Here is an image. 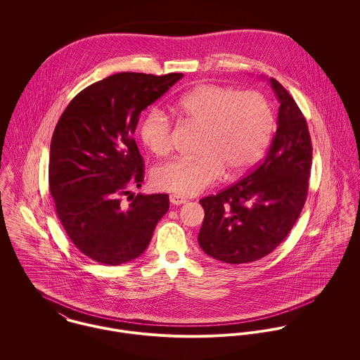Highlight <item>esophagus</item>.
Instances as JSON below:
<instances>
[{
    "mask_svg": "<svg viewBox=\"0 0 360 360\" xmlns=\"http://www.w3.org/2000/svg\"><path fill=\"white\" fill-rule=\"evenodd\" d=\"M169 200H170V204H173V205L186 204V198H183L181 195H177V194H172V195L169 197Z\"/></svg>",
    "mask_w": 360,
    "mask_h": 360,
    "instance_id": "1",
    "label": "esophagus"
}]
</instances>
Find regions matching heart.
<instances>
[{
	"mask_svg": "<svg viewBox=\"0 0 360 360\" xmlns=\"http://www.w3.org/2000/svg\"><path fill=\"white\" fill-rule=\"evenodd\" d=\"M181 119L201 127L197 158H180L155 167V187L177 195H195L229 176L252 167L266 151L273 130L270 101L259 91H240L220 84H201L176 101ZM144 146L158 156L173 147V122L151 106L140 122Z\"/></svg>",
	"mask_w": 360,
	"mask_h": 360,
	"instance_id": "1",
	"label": "heart"
}]
</instances>
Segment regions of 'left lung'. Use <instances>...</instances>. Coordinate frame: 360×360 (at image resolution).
<instances>
[{
	"label": "left lung",
	"mask_w": 360,
	"mask_h": 360,
	"mask_svg": "<svg viewBox=\"0 0 360 360\" xmlns=\"http://www.w3.org/2000/svg\"><path fill=\"white\" fill-rule=\"evenodd\" d=\"M270 84L280 108L264 159L236 184L200 201L205 210L200 247L224 263H248L274 251L308 197L311 141L307 119L276 79Z\"/></svg>",
	"instance_id": "1"
}]
</instances>
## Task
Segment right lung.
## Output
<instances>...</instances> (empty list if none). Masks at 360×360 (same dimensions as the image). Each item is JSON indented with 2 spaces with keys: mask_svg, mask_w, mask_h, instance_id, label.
<instances>
[{
  "mask_svg": "<svg viewBox=\"0 0 360 360\" xmlns=\"http://www.w3.org/2000/svg\"><path fill=\"white\" fill-rule=\"evenodd\" d=\"M183 73L122 72L82 90L60 115L51 140L49 180L56 214L86 257L117 266L140 257L169 210L167 194H131L144 181L133 139L139 116ZM129 195V206L121 197Z\"/></svg>",
  "mask_w": 360,
  "mask_h": 360,
  "instance_id": "add662e5",
  "label": "right lung"
}]
</instances>
